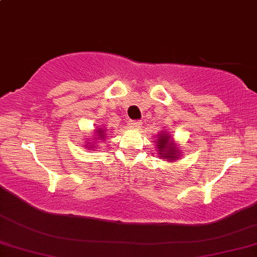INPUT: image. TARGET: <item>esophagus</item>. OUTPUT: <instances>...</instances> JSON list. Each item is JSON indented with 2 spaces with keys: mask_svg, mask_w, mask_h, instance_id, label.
I'll list each match as a JSON object with an SVG mask.
<instances>
[{
  "mask_svg": "<svg viewBox=\"0 0 257 257\" xmlns=\"http://www.w3.org/2000/svg\"><path fill=\"white\" fill-rule=\"evenodd\" d=\"M141 127H142V122H139V121H130L128 122V128L141 130Z\"/></svg>",
  "mask_w": 257,
  "mask_h": 257,
  "instance_id": "34e87169",
  "label": "esophagus"
}]
</instances>
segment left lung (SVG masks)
<instances>
[{
    "label": "left lung",
    "instance_id": "left-lung-1",
    "mask_svg": "<svg viewBox=\"0 0 257 257\" xmlns=\"http://www.w3.org/2000/svg\"><path fill=\"white\" fill-rule=\"evenodd\" d=\"M156 151L157 156L161 157L164 161H168V162H175V161H179L182 156V150L180 148V145L175 142V139L173 138V136L169 134V131H162L157 135L156 141Z\"/></svg>",
    "mask_w": 257,
    "mask_h": 257
}]
</instances>
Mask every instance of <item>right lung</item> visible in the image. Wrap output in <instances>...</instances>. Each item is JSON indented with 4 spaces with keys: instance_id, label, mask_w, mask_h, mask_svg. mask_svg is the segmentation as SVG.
I'll use <instances>...</instances> for the list:
<instances>
[{
    "instance_id": "1",
    "label": "right lung",
    "mask_w": 257,
    "mask_h": 257,
    "mask_svg": "<svg viewBox=\"0 0 257 257\" xmlns=\"http://www.w3.org/2000/svg\"><path fill=\"white\" fill-rule=\"evenodd\" d=\"M107 138V128H104L103 126H97V127H95L94 132H93V137L90 139L85 138V145L84 148L87 149V150H95V149H99V144L100 142H103L106 141Z\"/></svg>"
}]
</instances>
